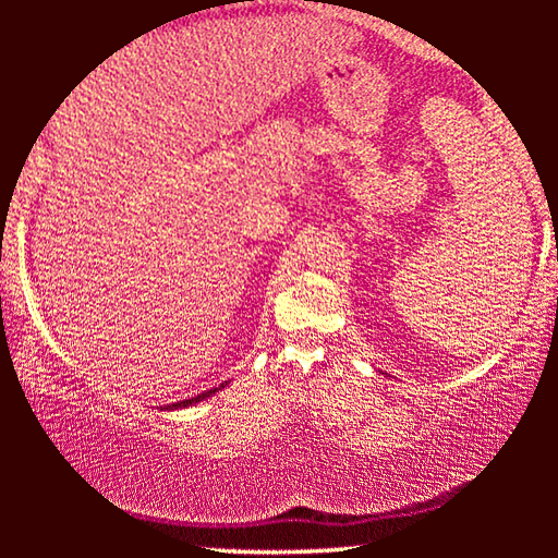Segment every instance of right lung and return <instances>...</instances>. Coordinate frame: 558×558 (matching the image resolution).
<instances>
[{
    "mask_svg": "<svg viewBox=\"0 0 558 558\" xmlns=\"http://www.w3.org/2000/svg\"><path fill=\"white\" fill-rule=\"evenodd\" d=\"M219 389H223V384L219 386ZM219 389H211V391H204V393H196L194 399H184V401H177V403H169L165 411H177V409H186V405H192V403H199V401H204V399H209L211 393H216Z\"/></svg>",
    "mask_w": 558,
    "mask_h": 558,
    "instance_id": "add662e5",
    "label": "right lung"
}]
</instances>
